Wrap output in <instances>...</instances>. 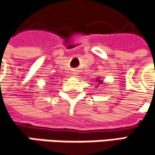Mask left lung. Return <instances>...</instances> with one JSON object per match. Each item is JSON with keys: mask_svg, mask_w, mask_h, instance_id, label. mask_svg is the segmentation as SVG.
Masks as SVG:
<instances>
[{"mask_svg": "<svg viewBox=\"0 0 155 155\" xmlns=\"http://www.w3.org/2000/svg\"><path fill=\"white\" fill-rule=\"evenodd\" d=\"M97 82H98V84H101L103 83V80H99V79H97Z\"/></svg>", "mask_w": 155, "mask_h": 155, "instance_id": "8db88e82", "label": "left lung"}]
</instances>
